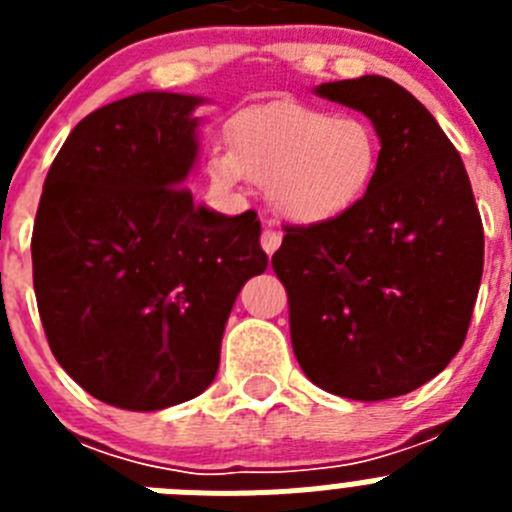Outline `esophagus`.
Returning <instances> with one entry per match:
<instances>
[{
  "mask_svg": "<svg viewBox=\"0 0 512 512\" xmlns=\"http://www.w3.org/2000/svg\"><path fill=\"white\" fill-rule=\"evenodd\" d=\"M279 243H282V233H279L277 228L271 223L264 225V233H261V248H264L266 253H274L279 248Z\"/></svg>",
  "mask_w": 512,
  "mask_h": 512,
  "instance_id": "obj_1",
  "label": "esophagus"
}]
</instances>
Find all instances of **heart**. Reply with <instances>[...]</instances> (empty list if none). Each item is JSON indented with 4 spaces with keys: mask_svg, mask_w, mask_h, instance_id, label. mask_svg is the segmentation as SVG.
<instances>
[{
    "mask_svg": "<svg viewBox=\"0 0 512 512\" xmlns=\"http://www.w3.org/2000/svg\"><path fill=\"white\" fill-rule=\"evenodd\" d=\"M230 148H212L207 174L223 189L269 184L284 217L300 225L346 215L372 187L379 138L372 122L305 102H266L230 122Z\"/></svg>",
    "mask_w": 512,
    "mask_h": 512,
    "instance_id": "1",
    "label": "heart"
}]
</instances>
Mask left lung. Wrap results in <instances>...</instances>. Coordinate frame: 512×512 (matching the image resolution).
I'll return each mask as SVG.
<instances>
[{"label":"left lung","instance_id":"1","mask_svg":"<svg viewBox=\"0 0 512 512\" xmlns=\"http://www.w3.org/2000/svg\"><path fill=\"white\" fill-rule=\"evenodd\" d=\"M315 92L372 120L377 174L346 215L287 225L271 266L307 379L348 400H390L459 354L485 264L482 217L464 161L408 89L361 76Z\"/></svg>","mask_w":512,"mask_h":512}]
</instances>
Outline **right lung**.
I'll use <instances>...</instances> for the list:
<instances>
[{
	"label": "right lung",
	"mask_w": 512,
	"mask_h": 512,
	"mask_svg": "<svg viewBox=\"0 0 512 512\" xmlns=\"http://www.w3.org/2000/svg\"><path fill=\"white\" fill-rule=\"evenodd\" d=\"M202 102L140 92L104 104L71 130L40 194L30 248L48 346L122 410L210 387L235 297L269 261L256 212L225 217L182 187Z\"/></svg>",
	"instance_id": "1"
}]
</instances>
